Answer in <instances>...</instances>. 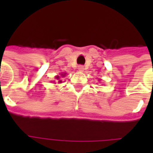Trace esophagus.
I'll use <instances>...</instances> for the list:
<instances>
[{
	"label": "esophagus",
	"instance_id": "1",
	"mask_svg": "<svg viewBox=\"0 0 153 153\" xmlns=\"http://www.w3.org/2000/svg\"><path fill=\"white\" fill-rule=\"evenodd\" d=\"M78 69H79V71H83V70H84V68H83V65H79V66L78 67Z\"/></svg>",
	"mask_w": 153,
	"mask_h": 153
}]
</instances>
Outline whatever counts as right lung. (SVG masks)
<instances>
[{
    "instance_id": "obj_1",
    "label": "right lung",
    "mask_w": 153,
    "mask_h": 153,
    "mask_svg": "<svg viewBox=\"0 0 153 153\" xmlns=\"http://www.w3.org/2000/svg\"><path fill=\"white\" fill-rule=\"evenodd\" d=\"M65 74H61V75H65ZM62 76V77H63ZM56 79H60V76H58V75H57L56 77ZM59 82H60V83H61V80H59Z\"/></svg>"
}]
</instances>
